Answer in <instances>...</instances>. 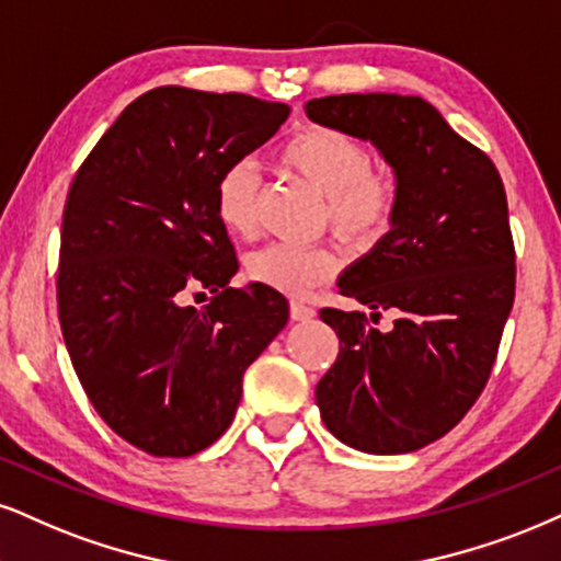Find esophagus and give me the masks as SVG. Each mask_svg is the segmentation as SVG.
<instances>
[{"label": "esophagus", "instance_id": "esophagus-1", "mask_svg": "<svg viewBox=\"0 0 561 561\" xmlns=\"http://www.w3.org/2000/svg\"><path fill=\"white\" fill-rule=\"evenodd\" d=\"M314 317V307H309V304H304V301H291V320H296V322H307V320H312Z\"/></svg>", "mask_w": 561, "mask_h": 561}]
</instances>
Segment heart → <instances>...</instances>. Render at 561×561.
I'll return each mask as SVG.
<instances>
[{
	"label": "heart",
	"mask_w": 561,
	"mask_h": 561,
	"mask_svg": "<svg viewBox=\"0 0 561 561\" xmlns=\"http://www.w3.org/2000/svg\"><path fill=\"white\" fill-rule=\"evenodd\" d=\"M278 161L307 179L324 195V218L337 237L375 241L382 237L400 207L396 169L371 163L369 148L358 137L335 127L309 124L288 135L278 148ZM260 176L249 161L226 165L216 182L213 207L231 237L252 239L260 228ZM341 270V257L330 247L270 244L247 257L249 280L283 294H307Z\"/></svg>",
	"instance_id": "obj_1"
}]
</instances>
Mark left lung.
Wrapping results in <instances>:
<instances>
[{"mask_svg":"<svg viewBox=\"0 0 561 561\" xmlns=\"http://www.w3.org/2000/svg\"><path fill=\"white\" fill-rule=\"evenodd\" d=\"M307 116L375 142L400 179L392 228L337 283L371 322L396 320L379 333L364 312L322 309L341 348L317 382L320 416L362 453H413L445 437L492 375L515 301L502 176L419 95H324Z\"/></svg>","mask_w":561,"mask_h":561,"instance_id":"8db88e82","label":"left lung"}]
</instances>
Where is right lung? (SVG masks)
<instances>
[{"instance_id":"1","label":"right lung","mask_w":561,"mask_h":561,"mask_svg":"<svg viewBox=\"0 0 561 561\" xmlns=\"http://www.w3.org/2000/svg\"><path fill=\"white\" fill-rule=\"evenodd\" d=\"M288 114L286 103L244 93L153 88L69 184L61 335L99 416L156 458L210 447L233 421L247 366L286 328L288 301L275 288H228L239 262L213 195L226 165ZM203 287L211 301L190 308L185 296Z\"/></svg>"}]
</instances>
